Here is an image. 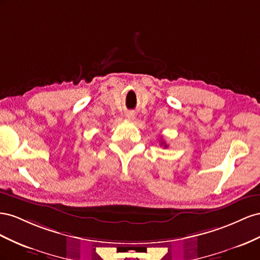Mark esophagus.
Wrapping results in <instances>:
<instances>
[{"label": "esophagus", "instance_id": "1", "mask_svg": "<svg viewBox=\"0 0 260 260\" xmlns=\"http://www.w3.org/2000/svg\"><path fill=\"white\" fill-rule=\"evenodd\" d=\"M135 117H136V114H135L134 111H128V112L125 113V118H126V120L133 121V120H135Z\"/></svg>", "mask_w": 260, "mask_h": 260}]
</instances>
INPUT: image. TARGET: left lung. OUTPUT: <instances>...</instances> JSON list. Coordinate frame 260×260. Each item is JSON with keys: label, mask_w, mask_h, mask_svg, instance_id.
<instances>
[{"label": "left lung", "mask_w": 260, "mask_h": 260, "mask_svg": "<svg viewBox=\"0 0 260 260\" xmlns=\"http://www.w3.org/2000/svg\"><path fill=\"white\" fill-rule=\"evenodd\" d=\"M161 145H165V148H167V147H168V146L165 144V142H161Z\"/></svg>", "instance_id": "1"}]
</instances>
